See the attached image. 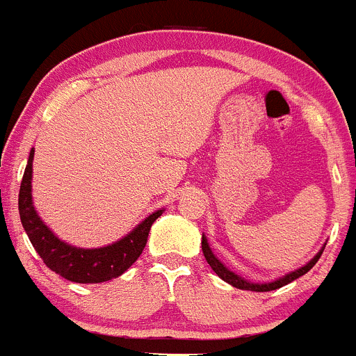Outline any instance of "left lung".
Wrapping results in <instances>:
<instances>
[{
  "label": "left lung",
  "mask_w": 356,
  "mask_h": 356,
  "mask_svg": "<svg viewBox=\"0 0 356 356\" xmlns=\"http://www.w3.org/2000/svg\"><path fill=\"white\" fill-rule=\"evenodd\" d=\"M202 251H204V257H205V260H207V264L211 265L212 270H214L219 277L223 279V281H227L228 284H232V286L238 288V290H249V291H272V290H277V288L284 286V284L291 283V281L298 279L300 275L307 274V272L311 270L314 265H316V261L320 260L321 253H323V249H321L320 253H318L313 260L309 261L307 265H304V267L298 268V270L291 272V274H286L284 277L277 279V281H272V283H267V284H254V283H248V281H245V279H242L241 275H237L235 272L228 270V268L225 267V265L221 264V261H219L214 254H212L211 248H209V244H207V238L205 237H202Z\"/></svg>",
  "instance_id": "1"
}]
</instances>
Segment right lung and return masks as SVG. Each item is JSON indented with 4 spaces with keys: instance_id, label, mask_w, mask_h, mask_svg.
I'll return each instance as SVG.
<instances>
[{
    "instance_id": "add662e5",
    "label": "right lung",
    "mask_w": 356,
    "mask_h": 356,
    "mask_svg": "<svg viewBox=\"0 0 356 356\" xmlns=\"http://www.w3.org/2000/svg\"><path fill=\"white\" fill-rule=\"evenodd\" d=\"M33 154L29 152L28 165L22 175L21 189H19V214H21L22 227L31 241L33 248L43 264L52 272L73 283H103L119 277L128 270L144 251L147 244V235L152 223L161 216V211L154 212L144 219L135 230L126 235L121 241L98 249H81L68 245L59 241L36 214L31 200V165Z\"/></svg>"
}]
</instances>
